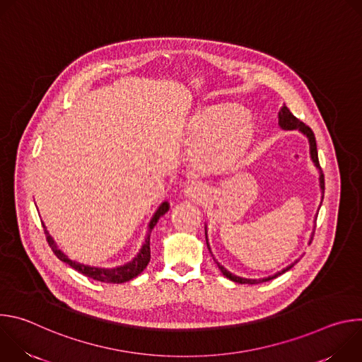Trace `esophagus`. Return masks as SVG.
I'll return each mask as SVG.
<instances>
[{
  "label": "esophagus",
  "instance_id": "1",
  "mask_svg": "<svg viewBox=\"0 0 362 362\" xmlns=\"http://www.w3.org/2000/svg\"><path fill=\"white\" fill-rule=\"evenodd\" d=\"M183 194L189 199H199L202 196V190L196 183H190L183 189Z\"/></svg>",
  "mask_w": 362,
  "mask_h": 362
}]
</instances>
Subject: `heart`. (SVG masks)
Returning <instances> with one entry per match:
<instances>
[{
	"mask_svg": "<svg viewBox=\"0 0 362 362\" xmlns=\"http://www.w3.org/2000/svg\"><path fill=\"white\" fill-rule=\"evenodd\" d=\"M189 132L203 139L196 148L199 165L212 172L232 169L249 148L253 139L250 119L235 106L218 107L196 115Z\"/></svg>",
	"mask_w": 362,
	"mask_h": 362,
	"instance_id": "heart-1",
	"label": "heart"
}]
</instances>
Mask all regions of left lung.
Masks as SVG:
<instances>
[{
    "instance_id": "8db88e82",
    "label": "left lung",
    "mask_w": 362,
    "mask_h": 362,
    "mask_svg": "<svg viewBox=\"0 0 362 362\" xmlns=\"http://www.w3.org/2000/svg\"><path fill=\"white\" fill-rule=\"evenodd\" d=\"M278 120H279V126L284 129V130H299L302 134H305L306 137H308V141H309V151H311V159H313V162L315 163V166L320 169V186H321V192H322V199H324V190H325V182H324V173H322V170H321V166H320V160H318V150H317V140H315V134H314V132L311 130V127H308L303 122H300V120H298L292 113H291V110L284 105L282 107H281V110H279V113H278ZM204 233H206V228H204ZM314 233H315V230L313 232V235H311V240H309V243L313 242V238H314ZM206 245H208V249L211 250V247H209V242H208V235H206ZM299 261V259H298ZM298 261H295L293 264H291L289 267H286L285 269H282L281 272H276L275 275H271V276H268V278H261V279H247V278H240V276H236V275H233V274H230L228 269H225L219 262H216L218 264V267H219V269H221V272L226 276V278H229L230 281H233V282H238V284H249V285H255V284H262V282H267V281H271V279H274V278H276V276H279V275H282L284 272H286V271H289Z\"/></svg>"
}]
</instances>
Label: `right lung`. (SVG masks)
Segmentation results:
<instances>
[{
  "instance_id": "add662e5",
  "label": "right lung",
  "mask_w": 362,
  "mask_h": 362,
  "mask_svg": "<svg viewBox=\"0 0 362 362\" xmlns=\"http://www.w3.org/2000/svg\"><path fill=\"white\" fill-rule=\"evenodd\" d=\"M169 211V203L163 202L159 209L156 211V214L153 215L150 223H148V233L146 236V240L140 249V252L137 253V256L133 257V261L122 265V267H116V268H95V267H88V265H83L78 264L76 261H71L67 257V255H64L56 245V242L53 240L48 235V232L45 230V239L48 242V246L51 247V250L54 252V255L59 257L60 261H63L64 264L70 265L73 269H76L77 272L83 274L87 278H91L94 281H100V282H106V284H123L127 282L133 278H136L139 274H141L144 271V268L147 267L148 261H150V232L151 229L156 226L158 221ZM44 226V225H42ZM45 228V226H44Z\"/></svg>"
}]
</instances>
